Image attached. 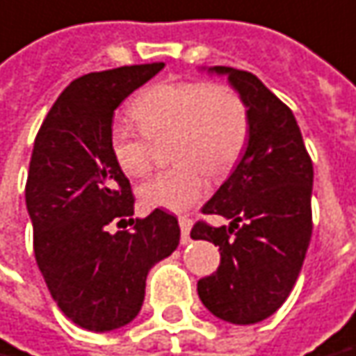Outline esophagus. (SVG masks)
Here are the masks:
<instances>
[{
  "label": "esophagus",
  "instance_id": "obj_1",
  "mask_svg": "<svg viewBox=\"0 0 356 356\" xmlns=\"http://www.w3.org/2000/svg\"><path fill=\"white\" fill-rule=\"evenodd\" d=\"M179 225H181V243H183V245L191 243L188 233H191V227H193V220L186 218V216H179Z\"/></svg>",
  "mask_w": 356,
  "mask_h": 356
}]
</instances>
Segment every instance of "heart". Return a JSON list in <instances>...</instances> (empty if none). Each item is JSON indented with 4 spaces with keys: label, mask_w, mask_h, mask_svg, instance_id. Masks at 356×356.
I'll list each match as a JSON object with an SVG mask.
<instances>
[{
    "label": "heart",
    "mask_w": 356,
    "mask_h": 356,
    "mask_svg": "<svg viewBox=\"0 0 356 356\" xmlns=\"http://www.w3.org/2000/svg\"><path fill=\"white\" fill-rule=\"evenodd\" d=\"M140 129L123 121L109 129V152L129 177L150 165L152 140L171 135L170 152L177 161L138 185L146 208L186 210L208 191V173L221 175L233 168L248 136V109L241 96L221 84L170 81L154 84L133 102Z\"/></svg>",
    "instance_id": "obj_1"
}]
</instances>
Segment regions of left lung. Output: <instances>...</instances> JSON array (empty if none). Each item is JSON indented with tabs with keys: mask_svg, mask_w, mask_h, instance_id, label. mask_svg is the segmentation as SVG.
I'll return each instance as SVG.
<instances>
[{
	"mask_svg": "<svg viewBox=\"0 0 356 356\" xmlns=\"http://www.w3.org/2000/svg\"><path fill=\"white\" fill-rule=\"evenodd\" d=\"M227 74L248 109V143L241 160L202 213L229 227L196 221L193 238L220 247V268L198 282V297L213 316L248 325L272 316L289 297L312 235V160L297 119L256 74L210 67Z\"/></svg>",
	"mask_w": 356,
	"mask_h": 356,
	"instance_id": "1",
	"label": "left lung"
}]
</instances>
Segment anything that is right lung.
Returning <instances> with one entry per match:
<instances>
[{
  "label": "right lung",
  "mask_w": 356,
  "mask_h": 356,
  "mask_svg": "<svg viewBox=\"0 0 356 356\" xmlns=\"http://www.w3.org/2000/svg\"><path fill=\"white\" fill-rule=\"evenodd\" d=\"M146 63L88 73L61 92L40 127L26 179L34 256L71 322L111 332L140 312L146 275L177 248V218L156 208L131 220V183L109 152L113 111L160 73ZM133 230L113 231L126 218Z\"/></svg>",
  "instance_id": "1"
}]
</instances>
